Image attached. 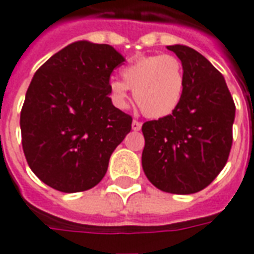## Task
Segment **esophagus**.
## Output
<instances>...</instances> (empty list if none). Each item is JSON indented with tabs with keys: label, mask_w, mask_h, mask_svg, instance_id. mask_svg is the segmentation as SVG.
Masks as SVG:
<instances>
[{
	"label": "esophagus",
	"mask_w": 254,
	"mask_h": 254,
	"mask_svg": "<svg viewBox=\"0 0 254 254\" xmlns=\"http://www.w3.org/2000/svg\"><path fill=\"white\" fill-rule=\"evenodd\" d=\"M141 127H142V124L140 121H136V120H134V121L132 122L133 130H140V129H141Z\"/></svg>",
	"instance_id": "esophagus-1"
}]
</instances>
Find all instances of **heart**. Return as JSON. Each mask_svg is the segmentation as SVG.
Wrapping results in <instances>:
<instances>
[{
	"label": "heart",
	"instance_id": "1",
	"mask_svg": "<svg viewBox=\"0 0 254 254\" xmlns=\"http://www.w3.org/2000/svg\"><path fill=\"white\" fill-rule=\"evenodd\" d=\"M122 80L109 82L113 105L127 109L129 89L133 98L149 118H163L179 108L186 89L185 67L174 55L138 56L121 71Z\"/></svg>",
	"mask_w": 254,
	"mask_h": 254
}]
</instances>
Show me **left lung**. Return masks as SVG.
Returning <instances> with one entry per match:
<instances>
[{"mask_svg":"<svg viewBox=\"0 0 254 254\" xmlns=\"http://www.w3.org/2000/svg\"><path fill=\"white\" fill-rule=\"evenodd\" d=\"M186 72L179 108L142 125V170L152 185L171 194H195L225 167L232 149L236 105L222 74L198 51L168 46Z\"/></svg>","mask_w":254,"mask_h":254,"instance_id":"1","label":"left lung"}]
</instances>
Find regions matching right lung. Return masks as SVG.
I'll list each match as a JSON object with an SVG mask.
<instances>
[{"label": "right lung", "mask_w": 254, "mask_h": 254, "mask_svg": "<svg viewBox=\"0 0 254 254\" xmlns=\"http://www.w3.org/2000/svg\"><path fill=\"white\" fill-rule=\"evenodd\" d=\"M124 60L112 46L75 41L33 75L20 127L28 165L43 183L79 192L102 180L132 129V117L109 97L110 75Z\"/></svg>", "instance_id": "obj_1"}]
</instances>
